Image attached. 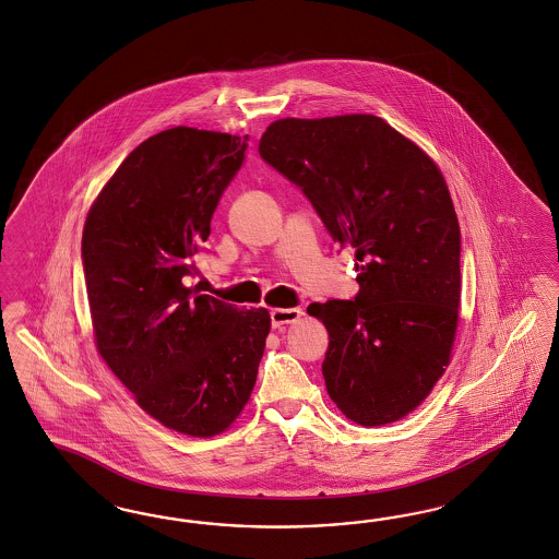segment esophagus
Here are the masks:
<instances>
[{"mask_svg":"<svg viewBox=\"0 0 559 559\" xmlns=\"http://www.w3.org/2000/svg\"><path fill=\"white\" fill-rule=\"evenodd\" d=\"M304 316V309L299 307H276L271 311L272 328H281L285 323H295Z\"/></svg>","mask_w":559,"mask_h":559,"instance_id":"esophagus-1","label":"esophagus"}]
</instances>
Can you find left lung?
I'll use <instances>...</instances> for the list:
<instances>
[{
	"label": "left lung",
	"instance_id": "1",
	"mask_svg": "<svg viewBox=\"0 0 559 559\" xmlns=\"http://www.w3.org/2000/svg\"><path fill=\"white\" fill-rule=\"evenodd\" d=\"M258 152L358 260L355 301L307 307L330 334L325 390L360 426L402 420L449 367L457 334L461 231L442 171L372 115L274 120Z\"/></svg>",
	"mask_w": 559,
	"mask_h": 559
}]
</instances>
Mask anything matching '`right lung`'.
I'll return each mask as SVG.
<instances>
[{
  "label": "right lung",
  "mask_w": 559,
  "mask_h": 559,
  "mask_svg": "<svg viewBox=\"0 0 559 559\" xmlns=\"http://www.w3.org/2000/svg\"><path fill=\"white\" fill-rule=\"evenodd\" d=\"M246 147L192 127L145 139L102 188L82 236L104 362L143 412L197 439L236 423L271 332L269 309L241 311L182 281Z\"/></svg>",
  "instance_id": "right-lung-1"
}]
</instances>
